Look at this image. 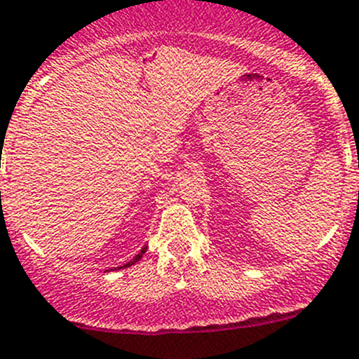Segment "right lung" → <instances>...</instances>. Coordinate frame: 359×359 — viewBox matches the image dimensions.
Returning a JSON list of instances; mask_svg holds the SVG:
<instances>
[{
	"mask_svg": "<svg viewBox=\"0 0 359 359\" xmlns=\"http://www.w3.org/2000/svg\"><path fill=\"white\" fill-rule=\"evenodd\" d=\"M146 249H147V248H142V249H140V252H139V255L135 256L133 259H130V262H128V263H124L123 267H114V269H111V271H121V269H126V267H131V265H135V263H137V262H139L140 258H142V256H144V252H146Z\"/></svg>",
	"mask_w": 359,
	"mask_h": 359,
	"instance_id": "add662e5",
	"label": "right lung"
}]
</instances>
